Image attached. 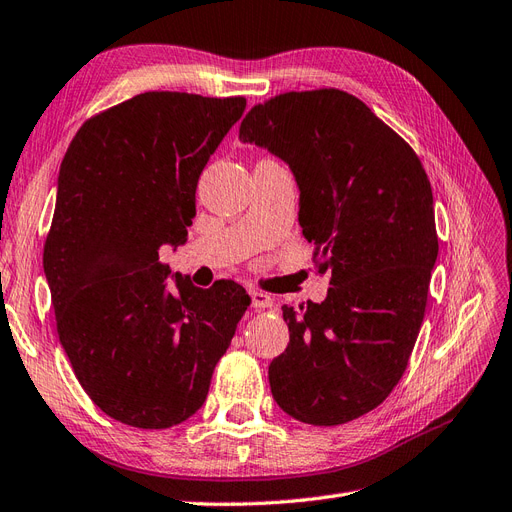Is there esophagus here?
I'll return each instance as SVG.
<instances>
[{"mask_svg":"<svg viewBox=\"0 0 512 512\" xmlns=\"http://www.w3.org/2000/svg\"><path fill=\"white\" fill-rule=\"evenodd\" d=\"M250 297H252V307H254V309H269V307H273V299L269 297L267 292L252 290Z\"/></svg>","mask_w":512,"mask_h":512,"instance_id":"34e87169","label":"esophagus"}]
</instances>
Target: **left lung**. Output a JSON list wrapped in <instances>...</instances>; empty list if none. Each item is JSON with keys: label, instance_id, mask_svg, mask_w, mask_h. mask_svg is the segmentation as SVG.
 <instances>
[{"label": "left lung", "instance_id": "obj_1", "mask_svg": "<svg viewBox=\"0 0 512 512\" xmlns=\"http://www.w3.org/2000/svg\"><path fill=\"white\" fill-rule=\"evenodd\" d=\"M243 143L284 160L322 303L284 305L290 344L269 365L273 399L307 425H342L378 408L404 376L438 258L433 194L414 149L339 89L288 91L256 104Z\"/></svg>", "mask_w": 512, "mask_h": 512}]
</instances>
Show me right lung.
Here are the masks:
<instances>
[{
  "mask_svg": "<svg viewBox=\"0 0 512 512\" xmlns=\"http://www.w3.org/2000/svg\"><path fill=\"white\" fill-rule=\"evenodd\" d=\"M245 98L145 91L87 119L61 160L44 243L57 335L91 401L141 429L205 404L250 294L235 282L168 288L162 245H183L196 185Z\"/></svg>",
  "mask_w": 512,
  "mask_h": 512,
  "instance_id": "right-lung-1",
  "label": "right lung"
}]
</instances>
